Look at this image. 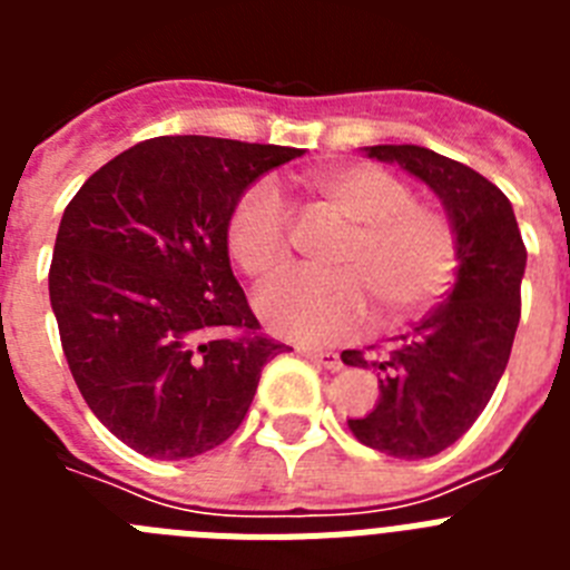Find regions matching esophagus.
<instances>
[{
  "mask_svg": "<svg viewBox=\"0 0 570 570\" xmlns=\"http://www.w3.org/2000/svg\"><path fill=\"white\" fill-rule=\"evenodd\" d=\"M302 356H308L311 362H316V365L328 367V371H340L342 367V360L336 351H325V347H299Z\"/></svg>",
  "mask_w": 570,
  "mask_h": 570,
  "instance_id": "esophagus-1",
  "label": "esophagus"
}]
</instances>
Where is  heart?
<instances>
[{
  "label": "heart",
  "instance_id": "1",
  "mask_svg": "<svg viewBox=\"0 0 570 570\" xmlns=\"http://www.w3.org/2000/svg\"><path fill=\"white\" fill-rule=\"evenodd\" d=\"M308 188L347 230L331 250L334 271H296L256 296V314L276 336L331 342L367 320L402 325L434 308L456 268L460 239L445 214L414 203L400 176L374 165L311 170ZM228 250L254 279H271L291 262V216L268 179L239 196L228 219Z\"/></svg>",
  "mask_w": 570,
  "mask_h": 570
}]
</instances>
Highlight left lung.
Masks as SVG:
<instances>
[{
	"instance_id": "8db88e82",
	"label": "left lung",
	"mask_w": 570,
	"mask_h": 570,
	"mask_svg": "<svg viewBox=\"0 0 570 570\" xmlns=\"http://www.w3.org/2000/svg\"><path fill=\"white\" fill-rule=\"evenodd\" d=\"M362 150L422 179L460 239L454 288L394 351L371 362L342 351L345 365H374L380 376L376 405L347 420L356 440L396 460H425L465 434L505 374L528 254L508 196L473 168L420 145Z\"/></svg>"
}]
</instances>
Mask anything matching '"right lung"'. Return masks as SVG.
I'll use <instances>...</instances> for the list:
<instances>
[{
	"label": "right lung",
	"mask_w": 570,
	"mask_h": 570,
	"mask_svg": "<svg viewBox=\"0 0 570 570\" xmlns=\"http://www.w3.org/2000/svg\"><path fill=\"white\" fill-rule=\"evenodd\" d=\"M299 148L156 136L90 176L59 223L48 291L88 407L150 460L223 445L282 342L259 331L228 256V219Z\"/></svg>",
	"instance_id": "1"
}]
</instances>
